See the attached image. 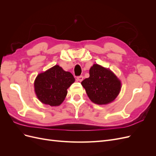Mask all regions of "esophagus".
<instances>
[{
	"instance_id": "obj_1",
	"label": "esophagus",
	"mask_w": 156,
	"mask_h": 156,
	"mask_svg": "<svg viewBox=\"0 0 156 156\" xmlns=\"http://www.w3.org/2000/svg\"><path fill=\"white\" fill-rule=\"evenodd\" d=\"M77 80L78 81L81 82L83 80V75H80V76H78L77 77Z\"/></svg>"
}]
</instances>
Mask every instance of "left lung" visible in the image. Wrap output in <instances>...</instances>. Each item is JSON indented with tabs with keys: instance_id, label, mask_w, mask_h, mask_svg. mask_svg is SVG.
Listing matches in <instances>:
<instances>
[{
	"instance_id": "obj_1",
	"label": "left lung",
	"mask_w": 156,
	"mask_h": 156,
	"mask_svg": "<svg viewBox=\"0 0 156 156\" xmlns=\"http://www.w3.org/2000/svg\"><path fill=\"white\" fill-rule=\"evenodd\" d=\"M90 77L81 82L88 98L98 105L114 101L121 89V82L109 69L94 64L89 70Z\"/></svg>"
}]
</instances>
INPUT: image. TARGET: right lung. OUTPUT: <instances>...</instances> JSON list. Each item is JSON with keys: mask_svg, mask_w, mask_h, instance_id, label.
<instances>
[{"mask_svg": "<svg viewBox=\"0 0 156 156\" xmlns=\"http://www.w3.org/2000/svg\"><path fill=\"white\" fill-rule=\"evenodd\" d=\"M75 82L73 75L59 66H55L37 75L34 81V91L42 103L58 106L67 95V89Z\"/></svg>", "mask_w": 156, "mask_h": 156, "instance_id": "obj_1", "label": "right lung"}]
</instances>
